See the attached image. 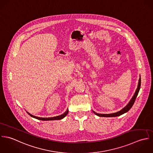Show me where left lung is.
<instances>
[{
  "label": "left lung",
  "instance_id": "obj_1",
  "mask_svg": "<svg viewBox=\"0 0 153 153\" xmlns=\"http://www.w3.org/2000/svg\"><path fill=\"white\" fill-rule=\"evenodd\" d=\"M140 87H141V76H140V79H139V80H138V86H137V88L135 91V92L134 94V96H132V97L131 98V99L130 100V101L129 102V103L123 108L121 111L117 112H115V113H113V114H97L96 112H95L94 111H93V113L99 116V117H118V116H120L122 114L127 112L131 108L132 106H133L134 102H135V100L136 99V97L138 94V92L140 91Z\"/></svg>",
  "mask_w": 153,
  "mask_h": 153
}]
</instances>
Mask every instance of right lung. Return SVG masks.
<instances>
[{"mask_svg":"<svg viewBox=\"0 0 153 153\" xmlns=\"http://www.w3.org/2000/svg\"><path fill=\"white\" fill-rule=\"evenodd\" d=\"M27 113L31 116V117L34 118L35 119L39 120H42V121H53V120H62V118H64L68 113V109H67V111L62 114L61 115H59L57 117H50V118H40V117H35L34 115H31V114H30L29 112H27Z\"/></svg>","mask_w":153,"mask_h":153,"instance_id":"right-lung-1","label":"right lung"}]
</instances>
